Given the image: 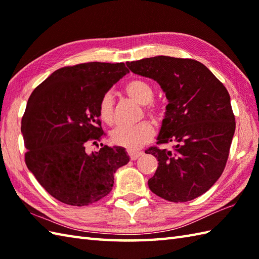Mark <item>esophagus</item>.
Returning a JSON list of instances; mask_svg holds the SVG:
<instances>
[{
  "label": "esophagus",
  "instance_id": "obj_1",
  "mask_svg": "<svg viewBox=\"0 0 259 259\" xmlns=\"http://www.w3.org/2000/svg\"><path fill=\"white\" fill-rule=\"evenodd\" d=\"M142 151H131V150H128V155L130 157L131 160H136V159H138L141 155H142Z\"/></svg>",
  "mask_w": 259,
  "mask_h": 259
}]
</instances>
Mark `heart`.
Masks as SVG:
<instances>
[{"mask_svg": "<svg viewBox=\"0 0 259 259\" xmlns=\"http://www.w3.org/2000/svg\"><path fill=\"white\" fill-rule=\"evenodd\" d=\"M124 91L140 104L145 106V112L153 120V122H160L163 117L162 108L153 102L155 96L152 85L145 80L134 79L124 85ZM99 117L108 124L112 123L114 118L113 97L110 92L104 93L99 101ZM155 135V129L149 121H141L136 124H118L110 134V139L115 146L123 147L128 150H135L148 144Z\"/></svg>", "mask_w": 259, "mask_h": 259, "instance_id": "heart-1", "label": "heart"}]
</instances>
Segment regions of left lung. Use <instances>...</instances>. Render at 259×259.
<instances>
[{
	"label": "left lung",
	"instance_id": "obj_1",
	"mask_svg": "<svg viewBox=\"0 0 259 259\" xmlns=\"http://www.w3.org/2000/svg\"><path fill=\"white\" fill-rule=\"evenodd\" d=\"M126 67L157 81L169 102L157 145L172 147L147 149L159 161L148 186L168 201L195 199L211 188L226 167L236 128L227 89L192 59L159 56L126 62Z\"/></svg>",
	"mask_w": 259,
	"mask_h": 259
}]
</instances>
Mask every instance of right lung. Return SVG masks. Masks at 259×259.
Returning <instances> with one entry per match:
<instances>
[{"mask_svg":"<svg viewBox=\"0 0 259 259\" xmlns=\"http://www.w3.org/2000/svg\"><path fill=\"white\" fill-rule=\"evenodd\" d=\"M129 72L124 63L88 62L59 69L38 84L22 118L25 163L59 201L88 206L112 190L113 175L129 162L123 148L87 146L103 138L101 97Z\"/></svg>","mask_w":259,"mask_h":259,"instance_id":"obj_1","label":"right lung"}]
</instances>
